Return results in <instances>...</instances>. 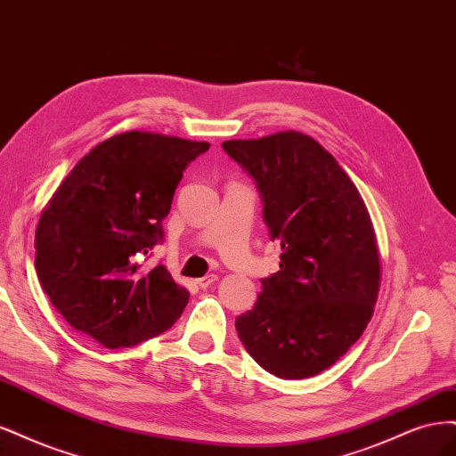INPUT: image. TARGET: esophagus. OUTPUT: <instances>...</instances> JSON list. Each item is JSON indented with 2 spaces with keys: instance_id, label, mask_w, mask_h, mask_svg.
Wrapping results in <instances>:
<instances>
[{
  "instance_id": "obj_1",
  "label": "esophagus",
  "mask_w": 456,
  "mask_h": 456,
  "mask_svg": "<svg viewBox=\"0 0 456 456\" xmlns=\"http://www.w3.org/2000/svg\"><path fill=\"white\" fill-rule=\"evenodd\" d=\"M217 281V276L216 274H207V276H202V278H199L197 281V286L200 288V289H207L210 284H214Z\"/></svg>"
}]
</instances>
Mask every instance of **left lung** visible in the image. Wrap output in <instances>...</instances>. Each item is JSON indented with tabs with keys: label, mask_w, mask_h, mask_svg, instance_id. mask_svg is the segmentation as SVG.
<instances>
[{
	"label": "left lung",
	"mask_w": 456,
	"mask_h": 456,
	"mask_svg": "<svg viewBox=\"0 0 456 456\" xmlns=\"http://www.w3.org/2000/svg\"><path fill=\"white\" fill-rule=\"evenodd\" d=\"M224 151L254 180L281 269L261 281L252 311L237 316L239 339L281 379L318 375L363 333L379 293L371 217L356 185L311 136L278 132L229 140Z\"/></svg>",
	"instance_id": "1"
}]
</instances>
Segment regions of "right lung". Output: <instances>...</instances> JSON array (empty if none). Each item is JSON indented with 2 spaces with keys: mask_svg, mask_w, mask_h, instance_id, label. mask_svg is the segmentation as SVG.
I'll return each instance as SVG.
<instances>
[{
  "mask_svg": "<svg viewBox=\"0 0 456 456\" xmlns=\"http://www.w3.org/2000/svg\"><path fill=\"white\" fill-rule=\"evenodd\" d=\"M208 142L130 130L85 155L54 191L36 231V271L68 324L106 348L167 331L189 291L165 265L136 259L163 242V219Z\"/></svg>",
  "mask_w": 456,
  "mask_h": 456,
  "instance_id": "obj_1",
  "label": "right lung"
}]
</instances>
